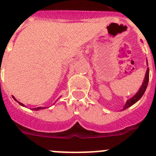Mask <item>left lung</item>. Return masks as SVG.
<instances>
[{
  "label": "left lung",
  "instance_id": "8db88e82",
  "mask_svg": "<svg viewBox=\"0 0 156 156\" xmlns=\"http://www.w3.org/2000/svg\"><path fill=\"white\" fill-rule=\"evenodd\" d=\"M148 80H149V69H148V67H147V71H146L145 77H144V80L141 87L140 88L139 91H138L137 93H136V94H135L134 96L132 97V98H130L129 100H128V101H126V104H125V106H124V108H123V110L127 109L128 108H129L130 106H132L133 104H134L135 103L137 102V101H139L140 98H141L142 96H143L144 93V92H145L146 88H147V84H148Z\"/></svg>",
  "mask_w": 156,
  "mask_h": 156
}]
</instances>
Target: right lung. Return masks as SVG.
I'll return each mask as SVG.
<instances>
[{"mask_svg": "<svg viewBox=\"0 0 156 156\" xmlns=\"http://www.w3.org/2000/svg\"><path fill=\"white\" fill-rule=\"evenodd\" d=\"M13 97V99H14L15 101H16V98H15V97ZM18 103H19V104H20V105H21V106H23V107H24V104H22V103L19 102V101H18ZM44 108H42V107H39V108H33V109H32V110H35V111H38V110H41V109H44Z\"/></svg>", "mask_w": 156, "mask_h": 156, "instance_id": "right-lung-1", "label": "right lung"}]
</instances>
